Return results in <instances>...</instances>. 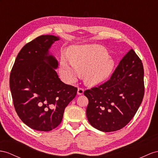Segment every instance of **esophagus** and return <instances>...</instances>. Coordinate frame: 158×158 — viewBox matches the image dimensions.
<instances>
[{"label": "esophagus", "instance_id": "esophagus-1", "mask_svg": "<svg viewBox=\"0 0 158 158\" xmlns=\"http://www.w3.org/2000/svg\"><path fill=\"white\" fill-rule=\"evenodd\" d=\"M83 93H84V89L81 87H79L77 90V94L79 95H83Z\"/></svg>", "mask_w": 158, "mask_h": 158}]
</instances>
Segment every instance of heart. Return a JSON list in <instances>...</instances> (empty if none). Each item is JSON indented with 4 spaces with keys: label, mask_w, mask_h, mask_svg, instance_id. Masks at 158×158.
I'll return each instance as SVG.
<instances>
[{
    "label": "heart",
    "mask_w": 158,
    "mask_h": 158,
    "mask_svg": "<svg viewBox=\"0 0 158 158\" xmlns=\"http://www.w3.org/2000/svg\"><path fill=\"white\" fill-rule=\"evenodd\" d=\"M114 61L109 56L107 51L98 44H87L73 48L70 60L60 59V71L68 81L74 82L84 73L85 80L95 85L106 80L114 70Z\"/></svg>",
    "instance_id": "b5f03b06"
}]
</instances>
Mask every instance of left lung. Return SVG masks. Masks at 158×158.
<instances>
[{
    "label": "left lung",
    "instance_id": "1",
    "mask_svg": "<svg viewBox=\"0 0 158 158\" xmlns=\"http://www.w3.org/2000/svg\"><path fill=\"white\" fill-rule=\"evenodd\" d=\"M142 62L131 49L121 60L107 81L85 91L89 122L104 132L124 127L135 114L144 95Z\"/></svg>",
    "mask_w": 158,
    "mask_h": 158
}]
</instances>
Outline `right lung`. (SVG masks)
<instances>
[{"label":"right lung","mask_w":158,"mask_h":158,"mask_svg":"<svg viewBox=\"0 0 158 158\" xmlns=\"http://www.w3.org/2000/svg\"><path fill=\"white\" fill-rule=\"evenodd\" d=\"M54 35H41L20 51L10 75L14 107L23 122L35 130L48 131L60 123L64 111L77 88L62 82L55 71L57 60L49 54Z\"/></svg>","instance_id":"1"}]
</instances>
